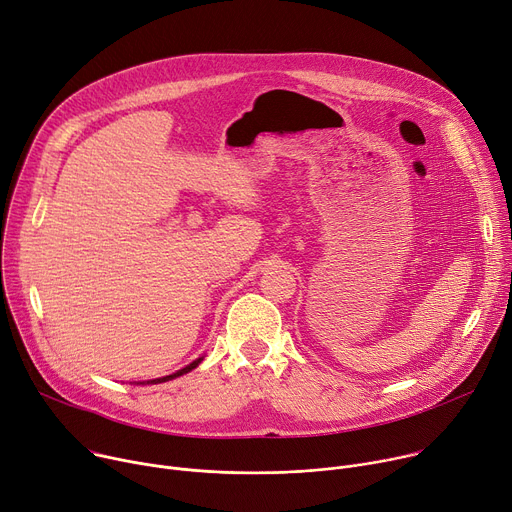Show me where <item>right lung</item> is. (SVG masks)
I'll return each mask as SVG.
<instances>
[{"mask_svg":"<svg viewBox=\"0 0 512 512\" xmlns=\"http://www.w3.org/2000/svg\"><path fill=\"white\" fill-rule=\"evenodd\" d=\"M202 359L204 357H198L196 361H192L190 365H185L183 369H179V371H175V374H171V376H165V378H157V380H149L147 384H163V382H169V380H175V378H179V376H183V374H188V371H192V369H196L200 363H202Z\"/></svg>","mask_w":512,"mask_h":512,"instance_id":"1","label":"right lung"}]
</instances>
